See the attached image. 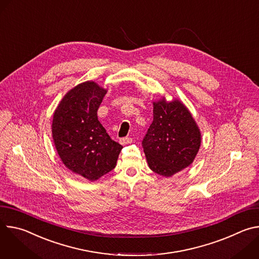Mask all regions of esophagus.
Listing matches in <instances>:
<instances>
[{"label": "esophagus", "mask_w": 259, "mask_h": 259, "mask_svg": "<svg viewBox=\"0 0 259 259\" xmlns=\"http://www.w3.org/2000/svg\"><path fill=\"white\" fill-rule=\"evenodd\" d=\"M133 141V139L131 137H123L120 139V143L123 144V145H126V144H129Z\"/></svg>", "instance_id": "obj_1"}]
</instances>
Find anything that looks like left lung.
<instances>
[{"mask_svg": "<svg viewBox=\"0 0 259 259\" xmlns=\"http://www.w3.org/2000/svg\"><path fill=\"white\" fill-rule=\"evenodd\" d=\"M154 120L142 140L149 167L165 177L189 167L195 160L201 132L190 110L181 101L153 102Z\"/></svg>", "mask_w": 259, "mask_h": 259, "instance_id": "obj_1", "label": "left lung"}]
</instances>
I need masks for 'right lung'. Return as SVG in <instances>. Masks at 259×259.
Listing matches in <instances>:
<instances>
[{
    "mask_svg": "<svg viewBox=\"0 0 259 259\" xmlns=\"http://www.w3.org/2000/svg\"><path fill=\"white\" fill-rule=\"evenodd\" d=\"M106 91L93 81L81 83L63 96L53 115L52 137L59 158L90 181L112 171L123 149L97 118Z\"/></svg>",
    "mask_w": 259,
    "mask_h": 259,
    "instance_id": "1",
    "label": "right lung"
}]
</instances>
